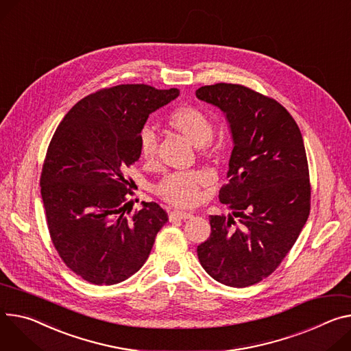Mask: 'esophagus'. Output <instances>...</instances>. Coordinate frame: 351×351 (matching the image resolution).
Segmentation results:
<instances>
[{
	"label": "esophagus",
	"mask_w": 351,
	"mask_h": 351,
	"mask_svg": "<svg viewBox=\"0 0 351 351\" xmlns=\"http://www.w3.org/2000/svg\"><path fill=\"white\" fill-rule=\"evenodd\" d=\"M193 214L192 213H184V211H172L169 215L171 221H178V219H189L192 218Z\"/></svg>",
	"instance_id": "esophagus-1"
}]
</instances>
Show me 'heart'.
<instances>
[{
	"mask_svg": "<svg viewBox=\"0 0 351 351\" xmlns=\"http://www.w3.org/2000/svg\"><path fill=\"white\" fill-rule=\"evenodd\" d=\"M168 124L172 130L199 148L207 145L213 138L211 121L203 112L192 106L176 109L169 116ZM140 154L147 162H154L156 159L158 137L152 129H144L140 134ZM208 182L210 178L200 171L169 173L156 186V193L175 207H193L199 202L202 187Z\"/></svg>",
	"mask_w": 351,
	"mask_h": 351,
	"instance_id": "b5f03b06",
	"label": "heart"
}]
</instances>
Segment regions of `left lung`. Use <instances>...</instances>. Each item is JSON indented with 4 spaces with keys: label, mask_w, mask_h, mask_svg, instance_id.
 <instances>
[{
    "label": "left lung",
    "mask_w": 351,
    "mask_h": 351,
    "mask_svg": "<svg viewBox=\"0 0 351 351\" xmlns=\"http://www.w3.org/2000/svg\"><path fill=\"white\" fill-rule=\"evenodd\" d=\"M196 97L226 114L234 145L228 183L219 190L231 213L210 215L211 235L197 246V256L214 280L242 289L277 269L308 219L304 140L278 102L246 86L206 85Z\"/></svg>",
    "instance_id": "8db88e82"
}]
</instances>
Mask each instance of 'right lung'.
I'll use <instances>...</instances> for the list:
<instances>
[{"mask_svg": "<svg viewBox=\"0 0 351 351\" xmlns=\"http://www.w3.org/2000/svg\"><path fill=\"white\" fill-rule=\"evenodd\" d=\"M179 97V89L127 84L88 95L58 124L42 169V200L60 258L97 285L121 282L149 256L168 221L156 203L130 215L125 169L140 158L148 116Z\"/></svg>", "mask_w": 351, "mask_h": 351, "instance_id": "obj_1", "label": "right lung"}]
</instances>
